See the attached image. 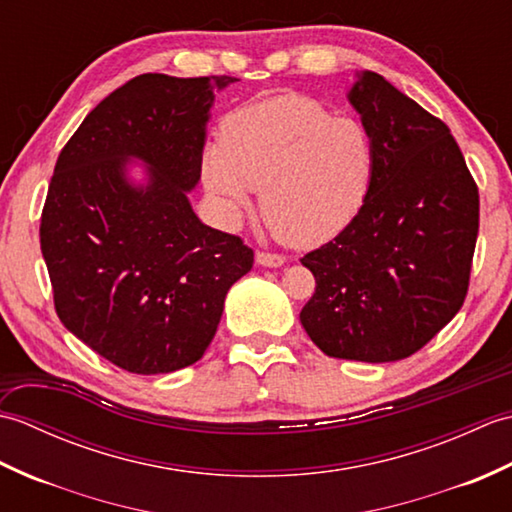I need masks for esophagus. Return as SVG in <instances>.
Segmentation results:
<instances>
[{
	"instance_id": "1",
	"label": "esophagus",
	"mask_w": 512,
	"mask_h": 512,
	"mask_svg": "<svg viewBox=\"0 0 512 512\" xmlns=\"http://www.w3.org/2000/svg\"><path fill=\"white\" fill-rule=\"evenodd\" d=\"M255 262L264 268H279V266H284L286 259L277 253H264L262 250V253L255 255Z\"/></svg>"
}]
</instances>
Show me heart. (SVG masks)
I'll use <instances>...</instances> for the list:
<instances>
[{
  "label": "heart",
  "instance_id": "obj_1",
  "mask_svg": "<svg viewBox=\"0 0 512 512\" xmlns=\"http://www.w3.org/2000/svg\"><path fill=\"white\" fill-rule=\"evenodd\" d=\"M376 147L365 123L334 118L299 94L270 96L226 118L204 156V180L228 220L262 191L270 231L297 248L325 244L350 224L372 189Z\"/></svg>",
  "mask_w": 512,
  "mask_h": 512
}]
</instances>
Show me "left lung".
<instances>
[{"mask_svg": "<svg viewBox=\"0 0 512 512\" xmlns=\"http://www.w3.org/2000/svg\"><path fill=\"white\" fill-rule=\"evenodd\" d=\"M347 101L376 147L363 209L301 259L317 281L299 319L334 358L389 363L427 345L462 308L480 228V195L440 118L376 72Z\"/></svg>", "mask_w": 512, "mask_h": 512, "instance_id": "left-lung-1", "label": "left lung"}]
</instances>
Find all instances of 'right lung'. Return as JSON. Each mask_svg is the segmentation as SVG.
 I'll return each mask as SVG.
<instances>
[{"label":"right lung","mask_w":512,"mask_h":512,"mask_svg":"<svg viewBox=\"0 0 512 512\" xmlns=\"http://www.w3.org/2000/svg\"><path fill=\"white\" fill-rule=\"evenodd\" d=\"M235 76L140 74L59 154L41 213L54 308L76 339L132 374L200 361L253 250L206 226L198 187L215 92ZM143 164L144 180L128 173Z\"/></svg>","instance_id":"1"}]
</instances>
